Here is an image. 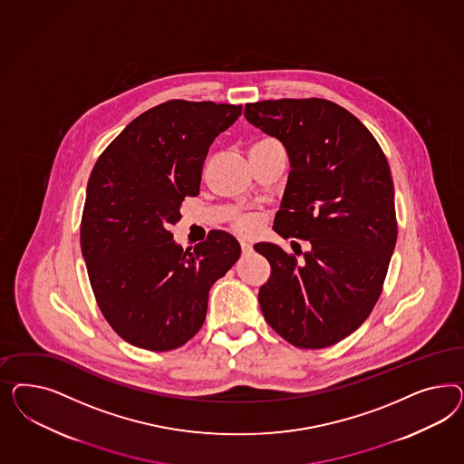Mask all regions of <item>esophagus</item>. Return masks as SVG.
I'll return each instance as SVG.
<instances>
[{
  "label": "esophagus",
  "instance_id": "1",
  "mask_svg": "<svg viewBox=\"0 0 464 464\" xmlns=\"http://www.w3.org/2000/svg\"><path fill=\"white\" fill-rule=\"evenodd\" d=\"M239 246H241V252H243V255L252 252V245H250L248 241H241V243H239Z\"/></svg>",
  "mask_w": 464,
  "mask_h": 464
}]
</instances>
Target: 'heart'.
Listing matches in <instances>:
<instances>
[{"label":"heart","mask_w":464,"mask_h":464,"mask_svg":"<svg viewBox=\"0 0 464 464\" xmlns=\"http://www.w3.org/2000/svg\"><path fill=\"white\" fill-rule=\"evenodd\" d=\"M237 226H238V229H241V231H250L253 227V219L252 218H239Z\"/></svg>","instance_id":"1"}]
</instances>
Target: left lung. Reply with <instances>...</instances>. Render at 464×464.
<instances>
[{
  "mask_svg": "<svg viewBox=\"0 0 464 464\" xmlns=\"http://www.w3.org/2000/svg\"><path fill=\"white\" fill-rule=\"evenodd\" d=\"M245 117L289 156L274 231L309 243L299 264L274 243L253 246L272 268L258 291L260 309L295 347H330L371 314L393 255L388 160L367 127L328 100L255 102L245 105Z\"/></svg>",
  "mask_w": 464,
  "mask_h": 464,
  "instance_id": "obj_1",
  "label": "left lung"
}]
</instances>
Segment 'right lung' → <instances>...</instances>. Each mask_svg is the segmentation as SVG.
Returning <instances> with one entry per match:
<instances>
[{
	"instance_id": "1",
	"label": "right lung",
	"mask_w": 464,
	"mask_h": 464,
	"mask_svg": "<svg viewBox=\"0 0 464 464\" xmlns=\"http://www.w3.org/2000/svg\"><path fill=\"white\" fill-rule=\"evenodd\" d=\"M241 105L169 100L140 113L107 146L86 187L82 253L99 308L119 337L173 351L204 324L212 284L239 258L214 229L183 250L169 226L196 197L202 165Z\"/></svg>"
}]
</instances>
